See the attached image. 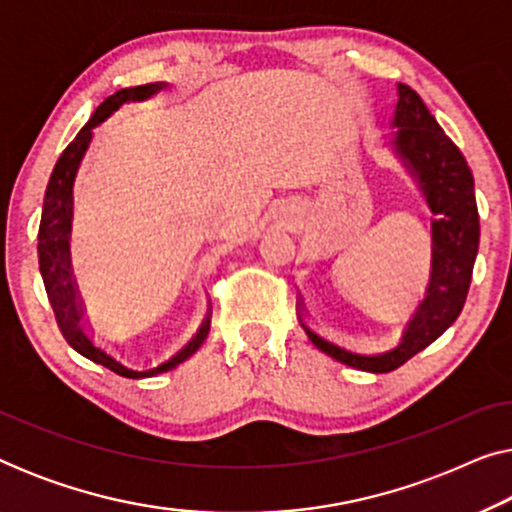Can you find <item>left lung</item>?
<instances>
[{"instance_id": "obj_1", "label": "left lung", "mask_w": 512, "mask_h": 512, "mask_svg": "<svg viewBox=\"0 0 512 512\" xmlns=\"http://www.w3.org/2000/svg\"><path fill=\"white\" fill-rule=\"evenodd\" d=\"M391 151L422 193L433 212L431 275L424 300L417 305L396 345L380 352H354L321 338L298 314L307 338L335 361L366 373H389L403 366L433 340H438L464 310L473 263L480 244V219L475 184L466 158L445 135L415 90L398 83Z\"/></svg>"}]
</instances>
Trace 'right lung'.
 <instances>
[{"label":"right lung","mask_w":512,"mask_h":512,"mask_svg":"<svg viewBox=\"0 0 512 512\" xmlns=\"http://www.w3.org/2000/svg\"><path fill=\"white\" fill-rule=\"evenodd\" d=\"M167 83H146V86L137 88H123L107 97L100 107L95 109V114L90 116V121L83 125L79 135L74 137V142L62 151V156L55 163L51 179H48L46 193H44V209H41V223H39V272L44 279L48 300L55 312V321H58L60 333L65 335V340L72 345L76 352L86 359L100 363V366L114 370V373L123 377H153L167 370L177 368L179 363H184L188 356L198 352L202 342H205L209 333V317L202 321L200 331L193 335V340L186 347H181L172 359L153 368H132L121 359H116L114 354H109L107 349L97 345L93 340V333L88 331L86 321H83V305L79 298V289H76L74 272H72V251H69V237H72V216H74V181L76 172H79L81 160L86 156L90 142H93V130L97 125L107 121V118L123 107L128 102H144L149 97L158 95L160 90H165Z\"/></svg>","instance_id":"right-lung-1"}]
</instances>
